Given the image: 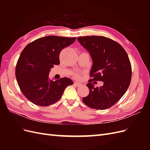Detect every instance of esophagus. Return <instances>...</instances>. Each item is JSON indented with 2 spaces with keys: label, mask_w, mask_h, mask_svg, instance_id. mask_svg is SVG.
I'll return each mask as SVG.
<instances>
[{
  "label": "esophagus",
  "mask_w": 150,
  "mask_h": 150,
  "mask_svg": "<svg viewBox=\"0 0 150 150\" xmlns=\"http://www.w3.org/2000/svg\"><path fill=\"white\" fill-rule=\"evenodd\" d=\"M74 85L76 86H78V87H79V86H81V83H79V82H74Z\"/></svg>",
  "instance_id": "34e87169"
}]
</instances>
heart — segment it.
<instances>
[{
  "label": "heart",
  "instance_id": "1",
  "mask_svg": "<svg viewBox=\"0 0 150 150\" xmlns=\"http://www.w3.org/2000/svg\"><path fill=\"white\" fill-rule=\"evenodd\" d=\"M76 77H78V75H76Z\"/></svg>",
  "mask_w": 150,
  "mask_h": 150
}]
</instances>
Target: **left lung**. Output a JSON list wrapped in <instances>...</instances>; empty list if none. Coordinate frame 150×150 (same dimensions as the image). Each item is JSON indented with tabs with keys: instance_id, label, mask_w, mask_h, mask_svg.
Wrapping results in <instances>:
<instances>
[{
	"instance_id": "8db88e82",
	"label": "left lung",
	"mask_w": 150,
	"mask_h": 150,
	"mask_svg": "<svg viewBox=\"0 0 150 150\" xmlns=\"http://www.w3.org/2000/svg\"><path fill=\"white\" fill-rule=\"evenodd\" d=\"M78 41L89 52L93 64L89 89L83 103L91 108L106 110L118 101L125 94L131 80L132 69L125 49L117 42L104 36H84ZM103 81V86L95 88L92 81ZM95 83V82H93Z\"/></svg>"
}]
</instances>
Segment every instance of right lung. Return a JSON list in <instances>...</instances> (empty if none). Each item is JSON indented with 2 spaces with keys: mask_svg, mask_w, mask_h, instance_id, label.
Returning a JSON list of instances; mask_svg holds the SVG:
<instances>
[{
  "mask_svg": "<svg viewBox=\"0 0 150 150\" xmlns=\"http://www.w3.org/2000/svg\"><path fill=\"white\" fill-rule=\"evenodd\" d=\"M76 39L46 36L28 44L22 51L16 77L22 93L30 102L40 106L51 105L59 100L68 86L73 84L67 78L51 80L49 74L51 67L59 64L61 51Z\"/></svg>",
  "mask_w": 150,
  "mask_h": 150,
  "instance_id": "1",
  "label": "right lung"
}]
</instances>
